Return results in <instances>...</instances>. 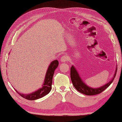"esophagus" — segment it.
<instances>
[{
	"mask_svg": "<svg viewBox=\"0 0 122 122\" xmlns=\"http://www.w3.org/2000/svg\"><path fill=\"white\" fill-rule=\"evenodd\" d=\"M66 60H67V57L66 56H63L61 58V62H66Z\"/></svg>",
	"mask_w": 122,
	"mask_h": 122,
	"instance_id": "esophagus-1",
	"label": "esophagus"
}]
</instances>
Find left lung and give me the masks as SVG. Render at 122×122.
<instances>
[{
    "mask_svg": "<svg viewBox=\"0 0 122 122\" xmlns=\"http://www.w3.org/2000/svg\"><path fill=\"white\" fill-rule=\"evenodd\" d=\"M117 71V67H116L115 73L113 75V78L109 82L104 84V86L97 88H92L87 86L81 78L77 70L74 66H72L71 68V78L73 86L78 92L86 96H93V95L98 94L102 93L111 84L116 76Z\"/></svg>",
    "mask_w": 122,
    "mask_h": 122,
    "instance_id": "1",
    "label": "left lung"
}]
</instances>
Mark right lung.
<instances>
[{"label": "right lung", "mask_w": 122, "mask_h": 122, "mask_svg": "<svg viewBox=\"0 0 122 122\" xmlns=\"http://www.w3.org/2000/svg\"><path fill=\"white\" fill-rule=\"evenodd\" d=\"M58 64H59V62L57 60H55V61H51L48 66L47 71L46 72L42 87L39 88L37 91L30 93V94H23V93L21 94V93L18 92L17 91H16V92L22 97L26 99L30 100V101L39 99V98H42L46 95L48 94L51 91L53 76L55 70L58 67Z\"/></svg>", "instance_id": "1"}]
</instances>
